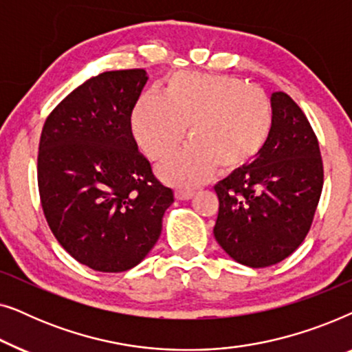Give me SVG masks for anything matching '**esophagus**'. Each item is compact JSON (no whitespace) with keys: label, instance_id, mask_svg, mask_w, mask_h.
I'll use <instances>...</instances> for the list:
<instances>
[{"label":"esophagus","instance_id":"obj_1","mask_svg":"<svg viewBox=\"0 0 352 352\" xmlns=\"http://www.w3.org/2000/svg\"><path fill=\"white\" fill-rule=\"evenodd\" d=\"M194 194H195L194 190L186 189V187H179V189L175 190L176 199H179V200H190L192 197H194Z\"/></svg>","mask_w":352,"mask_h":352}]
</instances>
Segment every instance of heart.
Returning <instances> with one entry per match:
<instances>
[{"label":"heart","mask_w":352,"mask_h":352,"mask_svg":"<svg viewBox=\"0 0 352 352\" xmlns=\"http://www.w3.org/2000/svg\"><path fill=\"white\" fill-rule=\"evenodd\" d=\"M162 176L192 186L219 173L243 170L261 155L274 129V109L264 91L228 75L177 72L166 80L163 96L146 94L134 105L133 136L153 162H163Z\"/></svg>","instance_id":"obj_1"}]
</instances>
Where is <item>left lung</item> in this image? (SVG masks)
Wrapping results in <instances>:
<instances>
[{
    "label": "left lung",
    "mask_w": 352,
    "mask_h": 352,
    "mask_svg": "<svg viewBox=\"0 0 352 352\" xmlns=\"http://www.w3.org/2000/svg\"><path fill=\"white\" fill-rule=\"evenodd\" d=\"M271 104L274 129L266 148L214 186V239L250 267L272 266L300 247L324 186L319 141L306 115L282 91L272 94Z\"/></svg>",
    "instance_id": "8db88e82"
}]
</instances>
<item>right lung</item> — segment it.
<instances>
[{
	"label": "right lung",
	"instance_id": "right-lung-1",
	"mask_svg": "<svg viewBox=\"0 0 352 352\" xmlns=\"http://www.w3.org/2000/svg\"><path fill=\"white\" fill-rule=\"evenodd\" d=\"M147 74L104 72L47 115L38 151V190L47 226L67 253L99 272L142 261L175 201L134 141L131 113Z\"/></svg>",
	"mask_w": 352,
	"mask_h": 352
}]
</instances>
